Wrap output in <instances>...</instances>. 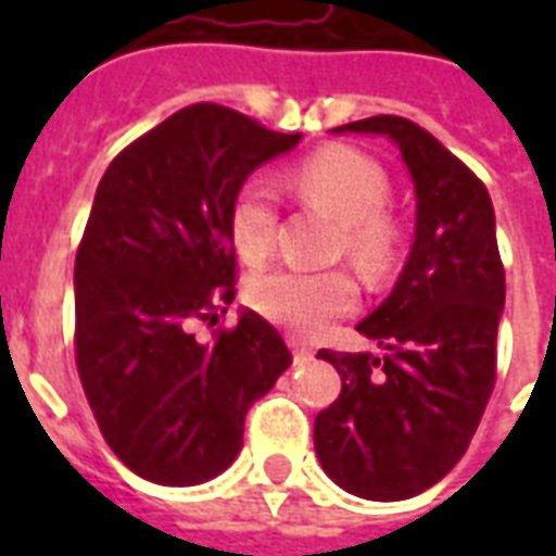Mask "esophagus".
I'll use <instances>...</instances> for the list:
<instances>
[{
  "label": "esophagus",
  "mask_w": 556,
  "mask_h": 556,
  "mask_svg": "<svg viewBox=\"0 0 556 556\" xmlns=\"http://www.w3.org/2000/svg\"><path fill=\"white\" fill-rule=\"evenodd\" d=\"M289 345H291V351H294V361H298V363L313 361V357H315V349H313V345H306V342H301V339L291 337V339H289Z\"/></svg>",
  "instance_id": "1"
}]
</instances>
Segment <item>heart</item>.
<instances>
[{"label":"heart","mask_w":556,"mask_h":556,"mask_svg":"<svg viewBox=\"0 0 556 556\" xmlns=\"http://www.w3.org/2000/svg\"><path fill=\"white\" fill-rule=\"evenodd\" d=\"M291 187L309 205L339 219V253L366 274H384L399 250L396 219L384 211L390 178L357 148L327 146L291 169ZM229 238L243 262H262L277 241V199L265 181H247L229 207ZM253 309L294 333H321L333 318L354 309L357 282L345 270L277 267L250 282Z\"/></svg>","instance_id":"b5f03b06"}]
</instances>
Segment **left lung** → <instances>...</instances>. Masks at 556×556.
Wrapping results in <instances>:
<instances>
[{"label":"left lung","instance_id":"left-lung-1","mask_svg":"<svg viewBox=\"0 0 556 556\" xmlns=\"http://www.w3.org/2000/svg\"><path fill=\"white\" fill-rule=\"evenodd\" d=\"M342 130L396 142L417 190V238L393 294L357 325L384 357L318 351L342 393L315 417V453L339 489L405 501L453 470L489 405L506 274L489 190L453 151L402 115Z\"/></svg>","mask_w":556,"mask_h":556}]
</instances>
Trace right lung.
<instances>
[{
  "label": "right lung",
  "instance_id": "1",
  "mask_svg": "<svg viewBox=\"0 0 556 556\" xmlns=\"http://www.w3.org/2000/svg\"><path fill=\"white\" fill-rule=\"evenodd\" d=\"M301 142L219 103L184 106L103 172L74 265V351L91 414L122 462L199 485L235 462L243 417L291 366L262 315L235 301L229 207L247 175Z\"/></svg>",
  "mask_w": 556,
  "mask_h": 556
}]
</instances>
